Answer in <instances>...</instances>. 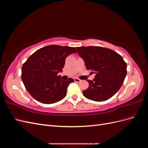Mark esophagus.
Instances as JSON below:
<instances>
[{
	"label": "esophagus",
	"mask_w": 148,
	"mask_h": 148,
	"mask_svg": "<svg viewBox=\"0 0 148 148\" xmlns=\"http://www.w3.org/2000/svg\"><path fill=\"white\" fill-rule=\"evenodd\" d=\"M74 81H75V82H77V83H79V82H82V80L78 79V78H75V79H74Z\"/></svg>",
	"instance_id": "obj_1"
}]
</instances>
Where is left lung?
Wrapping results in <instances>:
<instances>
[{
    "label": "left lung",
    "instance_id": "left-lung-1",
    "mask_svg": "<svg viewBox=\"0 0 148 148\" xmlns=\"http://www.w3.org/2000/svg\"><path fill=\"white\" fill-rule=\"evenodd\" d=\"M87 70L95 73L87 79L89 87L83 91L85 97L101 102L110 99L122 86L127 75V64L118 53L111 49L88 46L75 47Z\"/></svg>",
    "mask_w": 148,
    "mask_h": 148
}]
</instances>
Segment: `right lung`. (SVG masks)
<instances>
[{"label": "right lung", "mask_w": 148, "mask_h": 148, "mask_svg": "<svg viewBox=\"0 0 148 148\" xmlns=\"http://www.w3.org/2000/svg\"><path fill=\"white\" fill-rule=\"evenodd\" d=\"M76 52L73 47L51 45L33 53L21 69L22 81L31 96L46 104L63 99L74 79L64 81L57 74L62 71L66 57Z\"/></svg>", "instance_id": "1"}]
</instances>
